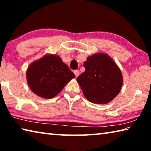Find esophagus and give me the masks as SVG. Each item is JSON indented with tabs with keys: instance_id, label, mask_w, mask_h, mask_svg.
Masks as SVG:
<instances>
[{
	"instance_id": "1",
	"label": "esophagus",
	"mask_w": 151,
	"mask_h": 151,
	"mask_svg": "<svg viewBox=\"0 0 151 151\" xmlns=\"http://www.w3.org/2000/svg\"><path fill=\"white\" fill-rule=\"evenodd\" d=\"M74 73H75V76H76V77H77V76L79 75V74H80V72H79L78 70H76L74 71Z\"/></svg>"
}]
</instances>
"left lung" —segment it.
I'll list each match as a JSON object with an SVG mask.
<instances>
[{"label": "left lung", "instance_id": "obj_1", "mask_svg": "<svg viewBox=\"0 0 151 151\" xmlns=\"http://www.w3.org/2000/svg\"><path fill=\"white\" fill-rule=\"evenodd\" d=\"M85 71L76 81L86 99L95 104L111 102L121 90L123 78L113 59L105 53H96L84 62Z\"/></svg>", "mask_w": 151, "mask_h": 151}]
</instances>
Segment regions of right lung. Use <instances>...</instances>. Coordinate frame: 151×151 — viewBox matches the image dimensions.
Instances as JSON below:
<instances>
[{
    "label": "right lung",
    "instance_id": "obj_1",
    "mask_svg": "<svg viewBox=\"0 0 151 151\" xmlns=\"http://www.w3.org/2000/svg\"><path fill=\"white\" fill-rule=\"evenodd\" d=\"M75 77L59 56L47 54L32 62L27 70L28 85L33 93L44 99H52Z\"/></svg>",
    "mask_w": 151,
    "mask_h": 151
}]
</instances>
